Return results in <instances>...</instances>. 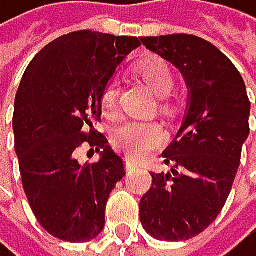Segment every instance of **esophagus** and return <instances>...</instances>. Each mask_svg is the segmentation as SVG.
Here are the masks:
<instances>
[{
    "instance_id": "34e87169",
    "label": "esophagus",
    "mask_w": 256,
    "mask_h": 256,
    "mask_svg": "<svg viewBox=\"0 0 256 256\" xmlns=\"http://www.w3.org/2000/svg\"><path fill=\"white\" fill-rule=\"evenodd\" d=\"M126 168L127 169H134L136 168V161H132V159H127V161H126Z\"/></svg>"
}]
</instances>
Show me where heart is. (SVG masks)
<instances>
[{
    "mask_svg": "<svg viewBox=\"0 0 256 256\" xmlns=\"http://www.w3.org/2000/svg\"><path fill=\"white\" fill-rule=\"evenodd\" d=\"M139 74L146 85L158 95L168 97L174 88V75L171 68L161 60H149L140 65ZM117 97L119 88L116 82L106 85L100 95V107L104 116L112 117L117 112ZM166 139L162 126L156 120H136L127 119L112 132V142L116 148L124 150L127 156L136 159L146 158L150 150L158 149Z\"/></svg>",
    "mask_w": 256,
    "mask_h": 256,
    "instance_id": "1",
    "label": "heart"
}]
</instances>
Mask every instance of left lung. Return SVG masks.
Instances as JSON below:
<instances>
[{
  "label": "left lung",
  "instance_id": "obj_1",
  "mask_svg": "<svg viewBox=\"0 0 256 256\" xmlns=\"http://www.w3.org/2000/svg\"><path fill=\"white\" fill-rule=\"evenodd\" d=\"M140 42L176 66L188 87L182 124L162 152L172 168L150 172L152 188L139 203L140 223L156 240H190L226 203L250 134V100L240 72L210 42L192 34Z\"/></svg>",
  "mask_w": 256,
  "mask_h": 256
}]
</instances>
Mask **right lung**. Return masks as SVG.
Instances as JSON below:
<instances>
[{"label": "right lung", "mask_w": 256, "mask_h": 256, "mask_svg": "<svg viewBox=\"0 0 256 256\" xmlns=\"http://www.w3.org/2000/svg\"><path fill=\"white\" fill-rule=\"evenodd\" d=\"M136 36L75 32L48 43L30 62L14 98V150L23 190L38 223L58 240L90 242L104 230L108 194L126 176L124 159L95 129L100 95ZM84 142L101 159L80 164Z\"/></svg>", "instance_id": "right-lung-1"}]
</instances>
